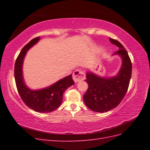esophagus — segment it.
<instances>
[{
  "mask_svg": "<svg viewBox=\"0 0 150 150\" xmlns=\"http://www.w3.org/2000/svg\"><path fill=\"white\" fill-rule=\"evenodd\" d=\"M72 78H73L75 82H79L80 81H83L85 79V74L83 71L76 70L72 75Z\"/></svg>",
  "mask_w": 150,
  "mask_h": 150,
  "instance_id": "esophagus-1",
  "label": "esophagus"
}]
</instances>
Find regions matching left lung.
<instances>
[{"instance_id":"left-lung-1","label":"left lung","mask_w":150,"mask_h":150,"mask_svg":"<svg viewBox=\"0 0 150 150\" xmlns=\"http://www.w3.org/2000/svg\"><path fill=\"white\" fill-rule=\"evenodd\" d=\"M110 40L119 48L115 54L121 57L122 63L118 74L113 78H100L90 72L86 74L85 81L89 86L83 96L84 102L95 112H106L118 106L128 91L131 77L132 64L128 52L117 40Z\"/></svg>"}]
</instances>
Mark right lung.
<instances>
[{"label":"right lung","mask_w":150,"mask_h":150,"mask_svg":"<svg viewBox=\"0 0 150 150\" xmlns=\"http://www.w3.org/2000/svg\"><path fill=\"white\" fill-rule=\"evenodd\" d=\"M39 40V37L32 39L17 56L14 67L15 81L17 91L26 106L36 112H49L59 108L62 101L63 94L74 82L71 74L43 89L32 91L25 85L22 77V62L27 51Z\"/></svg>","instance_id":"add662e5"}]
</instances>
